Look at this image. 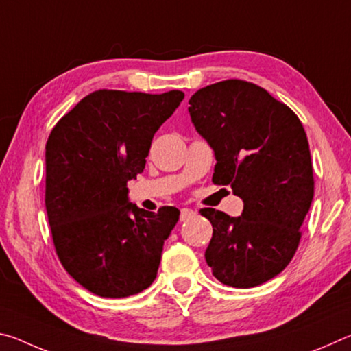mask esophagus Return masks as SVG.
Here are the masks:
<instances>
[{
	"mask_svg": "<svg viewBox=\"0 0 351 351\" xmlns=\"http://www.w3.org/2000/svg\"><path fill=\"white\" fill-rule=\"evenodd\" d=\"M195 215H197V212L192 210V209H187V207H184V209H181V221H189L190 218H193Z\"/></svg>",
	"mask_w": 351,
	"mask_h": 351,
	"instance_id": "1",
	"label": "esophagus"
}]
</instances>
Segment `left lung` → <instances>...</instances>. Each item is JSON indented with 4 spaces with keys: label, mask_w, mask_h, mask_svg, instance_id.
I'll use <instances>...</instances> for the list:
<instances>
[{
    "label": "left lung",
    "mask_w": 351,
    "mask_h": 351,
    "mask_svg": "<svg viewBox=\"0 0 351 351\" xmlns=\"http://www.w3.org/2000/svg\"><path fill=\"white\" fill-rule=\"evenodd\" d=\"M189 104L195 130L215 154L212 181L243 199L240 217L201 210L213 228L206 261L224 285L257 287L287 268L310 210L314 180L304 125L287 105L243 80L201 88Z\"/></svg>",
    "instance_id": "1"
}]
</instances>
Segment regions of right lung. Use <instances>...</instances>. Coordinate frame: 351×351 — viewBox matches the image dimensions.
<instances>
[{"label": "right lung", "mask_w": 351, "mask_h": 351, "mask_svg": "<svg viewBox=\"0 0 351 351\" xmlns=\"http://www.w3.org/2000/svg\"><path fill=\"white\" fill-rule=\"evenodd\" d=\"M182 99L176 90H99L52 128L45 195L52 240L63 268L93 294L121 299L156 278L180 210L141 209L130 203L127 182L144 171L154 133Z\"/></svg>", "instance_id": "1"}]
</instances>
